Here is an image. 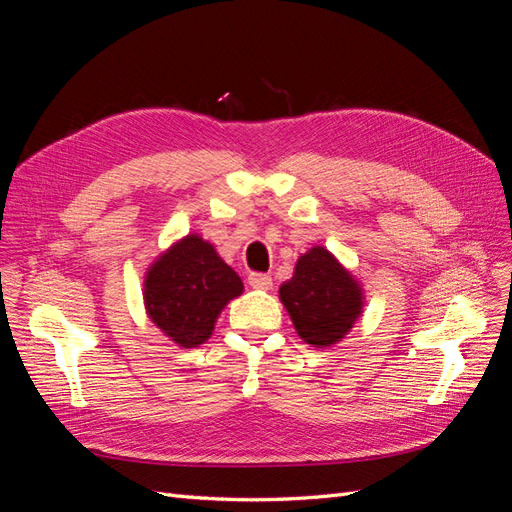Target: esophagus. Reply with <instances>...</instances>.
I'll return each mask as SVG.
<instances>
[{
    "instance_id": "1",
    "label": "esophagus",
    "mask_w": 512,
    "mask_h": 512,
    "mask_svg": "<svg viewBox=\"0 0 512 512\" xmlns=\"http://www.w3.org/2000/svg\"><path fill=\"white\" fill-rule=\"evenodd\" d=\"M247 282H250V286L256 290H269L273 286L271 275L267 273H250L247 275Z\"/></svg>"
}]
</instances>
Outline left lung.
I'll return each mask as SVG.
<instances>
[{"mask_svg": "<svg viewBox=\"0 0 512 512\" xmlns=\"http://www.w3.org/2000/svg\"><path fill=\"white\" fill-rule=\"evenodd\" d=\"M280 299L305 344L327 348L352 329L363 312V292L337 258L316 245L297 260Z\"/></svg>", "mask_w": 512, "mask_h": 512, "instance_id": "8db88e82", "label": "left lung"}]
</instances>
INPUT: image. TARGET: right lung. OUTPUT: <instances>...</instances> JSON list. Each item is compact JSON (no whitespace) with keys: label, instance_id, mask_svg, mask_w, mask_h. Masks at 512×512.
Here are the masks:
<instances>
[{"label":"right lung","instance_id":"obj_1","mask_svg":"<svg viewBox=\"0 0 512 512\" xmlns=\"http://www.w3.org/2000/svg\"><path fill=\"white\" fill-rule=\"evenodd\" d=\"M241 292V277L198 235L177 241L145 277L149 318L181 348L205 344L226 303Z\"/></svg>","mask_w":512,"mask_h":512}]
</instances>
